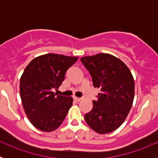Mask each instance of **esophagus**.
Instances as JSON below:
<instances>
[{"instance_id": "1", "label": "esophagus", "mask_w": 158, "mask_h": 158, "mask_svg": "<svg viewBox=\"0 0 158 158\" xmlns=\"http://www.w3.org/2000/svg\"><path fill=\"white\" fill-rule=\"evenodd\" d=\"M73 100H74V101H76V102H79V101H81V98H79V97H77V96H73Z\"/></svg>"}]
</instances>
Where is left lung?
I'll list each match as a JSON object with an SVG mask.
<instances>
[{
	"mask_svg": "<svg viewBox=\"0 0 158 158\" xmlns=\"http://www.w3.org/2000/svg\"><path fill=\"white\" fill-rule=\"evenodd\" d=\"M81 61L91 75L94 88L100 89L85 119L97 133H111L124 122L133 104V76L120 59L111 54H97Z\"/></svg>",
	"mask_w": 158,
	"mask_h": 158,
	"instance_id": "obj_1",
	"label": "left lung"
}]
</instances>
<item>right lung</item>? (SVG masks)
<instances>
[{
	"instance_id": "obj_1",
	"label": "right lung",
	"mask_w": 158,
	"mask_h": 158,
	"mask_svg": "<svg viewBox=\"0 0 158 158\" xmlns=\"http://www.w3.org/2000/svg\"><path fill=\"white\" fill-rule=\"evenodd\" d=\"M77 59L47 54L34 58L25 68L19 81V93L25 113L37 129L54 131L65 119L73 98L52 91L62 85L66 70Z\"/></svg>"
}]
</instances>
